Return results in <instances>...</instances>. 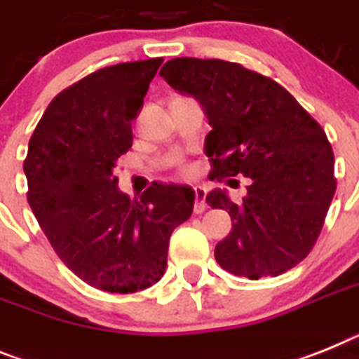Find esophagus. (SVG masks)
Here are the masks:
<instances>
[{
  "instance_id": "esophagus-1",
  "label": "esophagus",
  "mask_w": 359,
  "mask_h": 359,
  "mask_svg": "<svg viewBox=\"0 0 359 359\" xmlns=\"http://www.w3.org/2000/svg\"><path fill=\"white\" fill-rule=\"evenodd\" d=\"M194 196H196V203H194V212H203L207 209V203H205V198H207V189L201 185L194 187Z\"/></svg>"
}]
</instances>
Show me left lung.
I'll use <instances>...</instances> for the list:
<instances>
[{
	"label": "left lung",
	"mask_w": 359,
	"mask_h": 359,
	"mask_svg": "<svg viewBox=\"0 0 359 359\" xmlns=\"http://www.w3.org/2000/svg\"><path fill=\"white\" fill-rule=\"evenodd\" d=\"M159 76L200 101L209 118L210 180L232 185L238 174L250 177L241 203L222 189L207 194L212 209L232 217L231 234L214 250L219 267L249 280L296 267L316 243L336 192L325 130L280 83L240 63L176 57Z\"/></svg>",
	"instance_id": "obj_1"
}]
</instances>
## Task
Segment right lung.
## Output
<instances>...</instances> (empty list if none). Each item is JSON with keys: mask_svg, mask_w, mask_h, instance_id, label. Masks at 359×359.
<instances>
[{"mask_svg": "<svg viewBox=\"0 0 359 359\" xmlns=\"http://www.w3.org/2000/svg\"><path fill=\"white\" fill-rule=\"evenodd\" d=\"M161 63L152 57L105 67L60 92L23 163L27 200L52 249L79 280L105 292L158 283L170 234L194 207L191 187L174 183H154L130 201L114 176Z\"/></svg>", "mask_w": 359, "mask_h": 359, "instance_id": "add662e5", "label": "right lung"}]
</instances>
